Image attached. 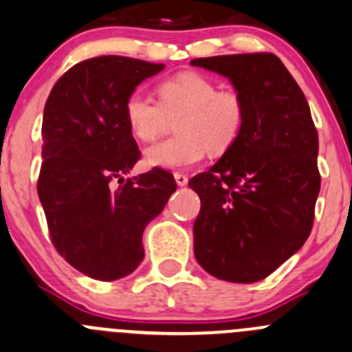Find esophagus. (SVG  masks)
<instances>
[{
	"label": "esophagus",
	"instance_id": "esophagus-1",
	"mask_svg": "<svg viewBox=\"0 0 352 352\" xmlns=\"http://www.w3.org/2000/svg\"><path fill=\"white\" fill-rule=\"evenodd\" d=\"M174 179H176V183H178L179 186H185L186 183H188V176L183 173H174Z\"/></svg>",
	"mask_w": 352,
	"mask_h": 352
}]
</instances>
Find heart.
<instances>
[{"label": "heart", "mask_w": 352, "mask_h": 352, "mask_svg": "<svg viewBox=\"0 0 352 352\" xmlns=\"http://www.w3.org/2000/svg\"><path fill=\"white\" fill-rule=\"evenodd\" d=\"M124 117L133 135L142 142L157 138L167 119H176L178 136L145 150L150 167L179 169L200 162L206 152L221 155L240 138L247 120V103L235 89H219L199 72H183L157 86V102L146 93H129Z\"/></svg>", "instance_id": "b5f03b06"}]
</instances>
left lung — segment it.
<instances>
[{
  "instance_id": "left-lung-1",
  "label": "left lung",
  "mask_w": 352,
  "mask_h": 352,
  "mask_svg": "<svg viewBox=\"0 0 352 352\" xmlns=\"http://www.w3.org/2000/svg\"><path fill=\"white\" fill-rule=\"evenodd\" d=\"M247 103L235 145L188 186L200 197L195 257L224 282L266 278L309 236L320 193L318 133L302 89L273 53L209 56Z\"/></svg>"
}]
</instances>
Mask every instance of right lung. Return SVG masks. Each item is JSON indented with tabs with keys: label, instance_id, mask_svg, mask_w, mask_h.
I'll list each match as a JSON object with an SVG mask.
<instances>
[{
	"label": "right lung",
	"instance_id": "obj_1",
	"mask_svg": "<svg viewBox=\"0 0 352 352\" xmlns=\"http://www.w3.org/2000/svg\"><path fill=\"white\" fill-rule=\"evenodd\" d=\"M128 56H96L55 82L43 113L38 195L50 239L72 267L95 280L128 276L145 257L142 236L176 190L153 167L124 179L140 160L124 100L164 69Z\"/></svg>",
	"mask_w": 352,
	"mask_h": 352
}]
</instances>
